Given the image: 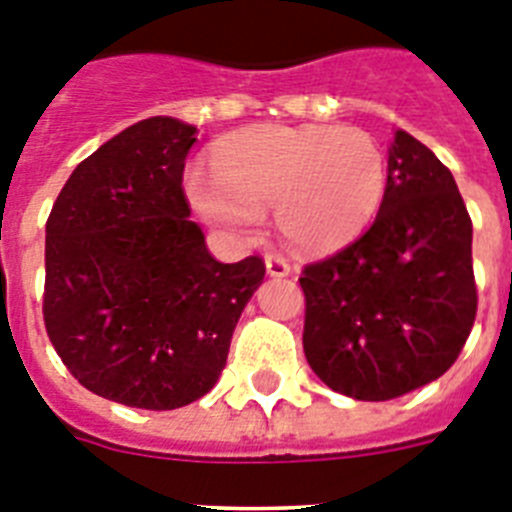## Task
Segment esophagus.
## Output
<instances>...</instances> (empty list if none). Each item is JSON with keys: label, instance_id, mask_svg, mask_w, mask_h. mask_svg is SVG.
Instances as JSON below:
<instances>
[{"label": "esophagus", "instance_id": "34e87169", "mask_svg": "<svg viewBox=\"0 0 512 512\" xmlns=\"http://www.w3.org/2000/svg\"><path fill=\"white\" fill-rule=\"evenodd\" d=\"M266 271H269L271 277H287L289 274V261L279 253H269L266 256Z\"/></svg>", "mask_w": 512, "mask_h": 512}]
</instances>
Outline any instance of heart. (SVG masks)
<instances>
[{
    "label": "heart",
    "instance_id": "b5f03b06",
    "mask_svg": "<svg viewBox=\"0 0 512 512\" xmlns=\"http://www.w3.org/2000/svg\"><path fill=\"white\" fill-rule=\"evenodd\" d=\"M187 189L212 225L253 233L274 207L284 238L320 253L372 223L387 194V156L359 128L253 125L217 146L215 171H189Z\"/></svg>",
    "mask_w": 512,
    "mask_h": 512
}]
</instances>
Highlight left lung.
Returning <instances> with one entry per match:
<instances>
[{
  "label": "left lung",
  "mask_w": 512,
  "mask_h": 512,
  "mask_svg": "<svg viewBox=\"0 0 512 512\" xmlns=\"http://www.w3.org/2000/svg\"><path fill=\"white\" fill-rule=\"evenodd\" d=\"M387 171L372 228L300 274L307 364L366 402L449 372L477 318L472 217L451 171L405 130Z\"/></svg>",
  "instance_id": "left-lung-1"
}]
</instances>
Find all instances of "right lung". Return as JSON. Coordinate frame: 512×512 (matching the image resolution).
Returning a JSON list of instances; mask_svg holds the SVG:
<instances>
[{"mask_svg": "<svg viewBox=\"0 0 512 512\" xmlns=\"http://www.w3.org/2000/svg\"><path fill=\"white\" fill-rule=\"evenodd\" d=\"M197 128L148 117L84 158L45 223L43 320L89 392L176 410L215 387L261 256L223 264L189 220L184 158Z\"/></svg>", "mask_w": 512, "mask_h": 512, "instance_id": "add662e5", "label": "right lung"}]
</instances>
